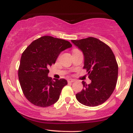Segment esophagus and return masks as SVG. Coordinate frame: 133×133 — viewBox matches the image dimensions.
Instances as JSON below:
<instances>
[{
	"label": "esophagus",
	"mask_w": 133,
	"mask_h": 133,
	"mask_svg": "<svg viewBox=\"0 0 133 133\" xmlns=\"http://www.w3.org/2000/svg\"><path fill=\"white\" fill-rule=\"evenodd\" d=\"M75 81H76L74 80V79H68V82H74Z\"/></svg>",
	"instance_id": "34e87169"
}]
</instances>
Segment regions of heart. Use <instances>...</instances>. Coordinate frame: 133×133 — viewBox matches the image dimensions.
<instances>
[{
    "label": "heart",
    "mask_w": 133,
    "mask_h": 133,
    "mask_svg": "<svg viewBox=\"0 0 133 133\" xmlns=\"http://www.w3.org/2000/svg\"><path fill=\"white\" fill-rule=\"evenodd\" d=\"M76 51V49H75V50H74V51Z\"/></svg>",
    "instance_id": "obj_1"
}]
</instances>
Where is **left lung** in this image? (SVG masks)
<instances>
[{
  "instance_id": "left-lung-1",
  "label": "left lung",
  "mask_w": 133,
  "mask_h": 133,
  "mask_svg": "<svg viewBox=\"0 0 133 133\" xmlns=\"http://www.w3.org/2000/svg\"><path fill=\"white\" fill-rule=\"evenodd\" d=\"M82 52L86 69L91 82L82 81L83 89L76 94L77 100L87 106H97L104 103L113 92L117 83L118 65L111 49L94 37L72 40Z\"/></svg>"
}]
</instances>
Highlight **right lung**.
Masks as SVG:
<instances>
[{
	"mask_svg": "<svg viewBox=\"0 0 133 133\" xmlns=\"http://www.w3.org/2000/svg\"><path fill=\"white\" fill-rule=\"evenodd\" d=\"M71 47L68 41L45 36L34 41L22 53L18 76L22 92L32 104L45 108L59 99L68 81L52 80L48 68L55 64L62 51Z\"/></svg>",
	"mask_w": 133,
	"mask_h": 133,
	"instance_id": "obj_1",
	"label": "right lung"
}]
</instances>
